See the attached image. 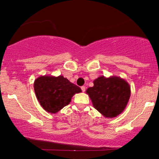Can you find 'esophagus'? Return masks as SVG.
<instances>
[{
	"mask_svg": "<svg viewBox=\"0 0 159 159\" xmlns=\"http://www.w3.org/2000/svg\"><path fill=\"white\" fill-rule=\"evenodd\" d=\"M81 90H82V92H85V87H84V86H82V87H81Z\"/></svg>",
	"mask_w": 159,
	"mask_h": 159,
	"instance_id": "1",
	"label": "esophagus"
}]
</instances>
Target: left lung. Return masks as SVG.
Returning <instances> with one entry per match:
<instances>
[{
  "instance_id": "left-lung-1",
  "label": "left lung",
  "mask_w": 159,
  "mask_h": 159,
  "mask_svg": "<svg viewBox=\"0 0 159 159\" xmlns=\"http://www.w3.org/2000/svg\"><path fill=\"white\" fill-rule=\"evenodd\" d=\"M93 84L86 93L95 108L107 118L121 114L130 98L131 88L128 82L116 76H100L94 80Z\"/></svg>"
}]
</instances>
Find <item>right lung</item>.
Here are the masks:
<instances>
[{
	"instance_id": "add662e5",
	"label": "right lung",
	"mask_w": 159,
	"mask_h": 159,
	"mask_svg": "<svg viewBox=\"0 0 159 159\" xmlns=\"http://www.w3.org/2000/svg\"><path fill=\"white\" fill-rule=\"evenodd\" d=\"M34 91L43 108L56 114L70 103L72 96L81 92V88L63 75L39 76L34 84Z\"/></svg>"
}]
</instances>
